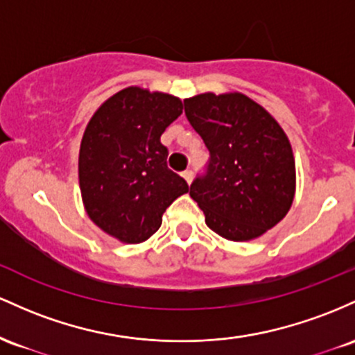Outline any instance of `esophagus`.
Masks as SVG:
<instances>
[{"label": "esophagus", "instance_id": "34e87169", "mask_svg": "<svg viewBox=\"0 0 355 355\" xmlns=\"http://www.w3.org/2000/svg\"><path fill=\"white\" fill-rule=\"evenodd\" d=\"M182 178L186 179V182H188V184H191V181H193V171L186 169L184 173H182Z\"/></svg>", "mask_w": 355, "mask_h": 355}]
</instances>
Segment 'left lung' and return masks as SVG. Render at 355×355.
Segmentation results:
<instances>
[{
    "instance_id": "left-lung-1",
    "label": "left lung",
    "mask_w": 355,
    "mask_h": 355,
    "mask_svg": "<svg viewBox=\"0 0 355 355\" xmlns=\"http://www.w3.org/2000/svg\"><path fill=\"white\" fill-rule=\"evenodd\" d=\"M184 112L209 150L206 174L189 189L206 225L226 240L250 241L284 220L295 196V161L280 124L240 92L194 95Z\"/></svg>"
}]
</instances>
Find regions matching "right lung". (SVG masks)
I'll return each instance as SVG.
<instances>
[{"mask_svg":"<svg viewBox=\"0 0 355 355\" xmlns=\"http://www.w3.org/2000/svg\"><path fill=\"white\" fill-rule=\"evenodd\" d=\"M182 102L162 92L127 87L92 115L78 154V181L87 214L122 243H142L161 228L171 202L189 191L167 167L166 127Z\"/></svg>","mask_w":355,"mask_h":355,"instance_id":"obj_1","label":"right lung"}]
</instances>
